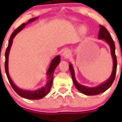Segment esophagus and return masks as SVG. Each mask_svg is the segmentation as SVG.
Here are the masks:
<instances>
[{"label":"esophagus","instance_id":"34e87169","mask_svg":"<svg viewBox=\"0 0 122 122\" xmlns=\"http://www.w3.org/2000/svg\"><path fill=\"white\" fill-rule=\"evenodd\" d=\"M70 54V51L68 49H65L62 53V56L64 57H68Z\"/></svg>","mask_w":122,"mask_h":122}]
</instances>
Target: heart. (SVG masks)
Here are the masks:
<instances>
[{
    "instance_id": "1",
    "label": "heart",
    "mask_w": 122,
    "mask_h": 122,
    "mask_svg": "<svg viewBox=\"0 0 122 122\" xmlns=\"http://www.w3.org/2000/svg\"><path fill=\"white\" fill-rule=\"evenodd\" d=\"M84 30H83V29H82V31H83Z\"/></svg>"
}]
</instances>
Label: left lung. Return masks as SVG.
I'll use <instances>...</instances> for the list:
<instances>
[{
  "mask_svg": "<svg viewBox=\"0 0 122 122\" xmlns=\"http://www.w3.org/2000/svg\"><path fill=\"white\" fill-rule=\"evenodd\" d=\"M100 31L98 33V39L103 40L104 41L108 44L110 49H111V52L112 58L113 60L112 71L111 75L110 76V77L105 82H103L99 86L94 87H87V86H83L77 82L76 77H75L74 68L71 63H70L69 65V68H70V71L71 75L74 86L79 91L86 95H99L105 92L112 86L113 82L115 79V77H116V71H117V58H116V52H115V51H116L115 44H114V41L107 29L101 25H100Z\"/></svg>",
  "mask_w": 122,
  "mask_h": 122,
  "instance_id": "1",
  "label": "left lung"
}]
</instances>
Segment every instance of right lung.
Segmentation results:
<instances>
[{"mask_svg": "<svg viewBox=\"0 0 122 122\" xmlns=\"http://www.w3.org/2000/svg\"><path fill=\"white\" fill-rule=\"evenodd\" d=\"M38 19V17L34 18L33 19H30L26 23H23L18 27L15 31L12 33L11 35L10 38L8 41V47L6 48V52H5V73H6V76L8 77V79L10 83L11 86L12 87L13 89H14L16 93H18L20 97L24 98L29 99V100H39V99L43 98L44 97L48 94L50 91V89L51 88L52 84V80H53V75L54 73L55 69L57 66L59 64L60 62V56H57L52 60L51 64L49 65V67L48 70V71L46 73L47 75V78H48V81L46 82V85L45 86L42 87L41 88L37 89L35 90H23L22 89H20L18 87H17L16 85L14 84L13 81L11 80L9 72H8V56H9L11 46L12 45L13 43V40L15 38V36L19 33L20 31H21L25 27V25L29 24L30 22H32L35 21V20Z\"/></svg>", "mask_w": 122, "mask_h": 122, "instance_id": "1", "label": "right lung"}]
</instances>
